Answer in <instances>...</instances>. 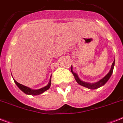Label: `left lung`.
Returning <instances> with one entry per match:
<instances>
[{"label":"left lung","mask_w":123,"mask_h":123,"mask_svg":"<svg viewBox=\"0 0 123 123\" xmlns=\"http://www.w3.org/2000/svg\"><path fill=\"white\" fill-rule=\"evenodd\" d=\"M115 64V60L113 62L112 64V66H111V70L109 71V72L108 73L105 77H104L103 79H101V80H99L98 82H96V83H87V82H83L82 80H81L80 79H79L78 75H77V73H74L73 71V68H72V66L71 67V73H73V76L75 77V80L77 81V82L79 84H80V86H84V87H86L88 88V89H98V88L100 87L101 86H103V85H105L107 82L109 80V79L111 78V75L113 73V69H114V67Z\"/></svg>","instance_id":"8db88e82"}]
</instances>
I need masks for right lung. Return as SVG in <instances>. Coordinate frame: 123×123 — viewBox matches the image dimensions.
Here are the masks:
<instances>
[{
  "label": "right lung",
  "mask_w": 123,
  "mask_h": 123,
  "mask_svg": "<svg viewBox=\"0 0 123 123\" xmlns=\"http://www.w3.org/2000/svg\"><path fill=\"white\" fill-rule=\"evenodd\" d=\"M15 84H16V86H18V88L20 89L21 91L24 92V93L27 94H29V95H39V94H41L43 93L44 91H46L47 90L50 88V86H51V78L50 79V81H49V83L48 84V85L44 87L41 88L39 89H32L31 88L28 87L27 86H25L22 84H19L18 82H16L15 80H14Z\"/></svg>",
  "instance_id": "right-lung-1"
}]
</instances>
